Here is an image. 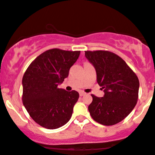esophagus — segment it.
Masks as SVG:
<instances>
[{"label":"esophagus","instance_id":"1","mask_svg":"<svg viewBox=\"0 0 155 155\" xmlns=\"http://www.w3.org/2000/svg\"><path fill=\"white\" fill-rule=\"evenodd\" d=\"M86 95V93H85V92H82V91H81L79 92V95L80 96H84V95Z\"/></svg>","mask_w":155,"mask_h":155}]
</instances>
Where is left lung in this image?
Returning a JSON list of instances; mask_svg holds the SVG:
<instances>
[{
  "instance_id": "8db88e82",
  "label": "left lung",
  "mask_w": 155,
  "mask_h": 155,
  "mask_svg": "<svg viewBox=\"0 0 155 155\" xmlns=\"http://www.w3.org/2000/svg\"><path fill=\"white\" fill-rule=\"evenodd\" d=\"M85 57L93 65L97 82L104 89L102 97L92 95L88 106L92 118L104 125L123 120L136 106L139 81L120 57L108 51H86Z\"/></svg>"
}]
</instances>
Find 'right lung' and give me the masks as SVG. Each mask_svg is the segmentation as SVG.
<instances>
[{"instance_id":"add662e5","label":"right lung","mask_w":155,"mask_h":155,"mask_svg":"<svg viewBox=\"0 0 155 155\" xmlns=\"http://www.w3.org/2000/svg\"><path fill=\"white\" fill-rule=\"evenodd\" d=\"M80 51L52 49L41 54L22 78V103L31 118L47 129H57L70 120L79 92L58 88L68 76Z\"/></svg>"}]
</instances>
